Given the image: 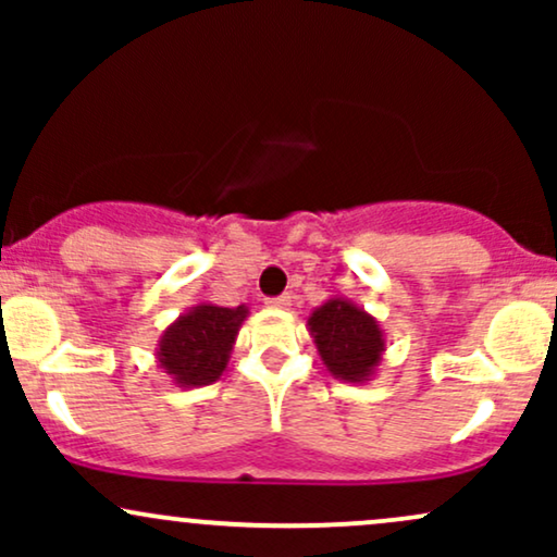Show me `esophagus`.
I'll return each mask as SVG.
<instances>
[{"label": "esophagus", "instance_id": "1", "mask_svg": "<svg viewBox=\"0 0 557 557\" xmlns=\"http://www.w3.org/2000/svg\"><path fill=\"white\" fill-rule=\"evenodd\" d=\"M264 304L270 306V309H274V311H285V309H290V296H287V293H283V296H277V298H267Z\"/></svg>", "mask_w": 557, "mask_h": 557}]
</instances>
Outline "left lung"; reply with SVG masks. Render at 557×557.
<instances>
[{"label": "left lung", "mask_w": 557, "mask_h": 557, "mask_svg": "<svg viewBox=\"0 0 557 557\" xmlns=\"http://www.w3.org/2000/svg\"><path fill=\"white\" fill-rule=\"evenodd\" d=\"M306 330L332 376L343 382H369L387 350L385 330L359 304L332 296L309 314Z\"/></svg>", "instance_id": "1"}]
</instances>
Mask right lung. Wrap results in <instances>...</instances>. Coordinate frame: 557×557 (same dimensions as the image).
I'll return each instance as SVG.
<instances>
[{"instance_id":"add662e5","label":"right lung","mask_w":557,"mask_h":557,"mask_svg":"<svg viewBox=\"0 0 557 557\" xmlns=\"http://www.w3.org/2000/svg\"><path fill=\"white\" fill-rule=\"evenodd\" d=\"M248 306L196 304L159 335L157 363L177 387L212 385L225 374Z\"/></svg>"}]
</instances>
